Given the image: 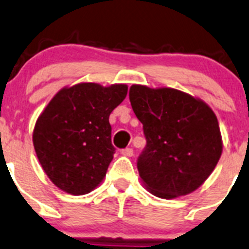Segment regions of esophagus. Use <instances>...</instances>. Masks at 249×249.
Wrapping results in <instances>:
<instances>
[{"instance_id": "1", "label": "esophagus", "mask_w": 249, "mask_h": 249, "mask_svg": "<svg viewBox=\"0 0 249 249\" xmlns=\"http://www.w3.org/2000/svg\"><path fill=\"white\" fill-rule=\"evenodd\" d=\"M122 155L123 156H126V157H131L132 155H134V151H132V148H124V150H122Z\"/></svg>"}]
</instances>
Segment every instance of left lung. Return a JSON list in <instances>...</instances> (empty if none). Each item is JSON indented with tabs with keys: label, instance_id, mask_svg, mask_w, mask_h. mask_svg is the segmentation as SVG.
<instances>
[{
	"label": "left lung",
	"instance_id": "left-lung-1",
	"mask_svg": "<svg viewBox=\"0 0 249 249\" xmlns=\"http://www.w3.org/2000/svg\"><path fill=\"white\" fill-rule=\"evenodd\" d=\"M129 98L146 138L138 160L146 189L162 199L198 189L222 153L221 132L213 109L196 97L168 87L132 85Z\"/></svg>",
	"mask_w": 249,
	"mask_h": 249
}]
</instances>
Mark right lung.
I'll return each mask as SVG.
<instances>
[{
    "label": "right lung",
    "mask_w": 249,
    "mask_h": 249,
    "mask_svg": "<svg viewBox=\"0 0 249 249\" xmlns=\"http://www.w3.org/2000/svg\"><path fill=\"white\" fill-rule=\"evenodd\" d=\"M127 86L82 82L64 87L36 119L33 145L49 179L71 195L96 189L115 148L109 115L125 99Z\"/></svg>",
    "instance_id": "right-lung-1"
}]
</instances>
